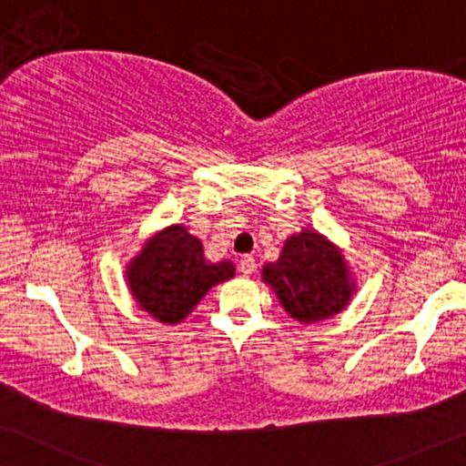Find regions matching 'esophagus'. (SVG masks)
I'll use <instances>...</instances> for the list:
<instances>
[{"mask_svg":"<svg viewBox=\"0 0 466 466\" xmlns=\"http://www.w3.org/2000/svg\"><path fill=\"white\" fill-rule=\"evenodd\" d=\"M255 268H258V264H255V258H251V255H245V258H242L240 264H238V270L245 274V277L253 274Z\"/></svg>","mask_w":466,"mask_h":466,"instance_id":"esophagus-1","label":"esophagus"}]
</instances>
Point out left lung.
<instances>
[{"label":"left lung","instance_id":"1","mask_svg":"<svg viewBox=\"0 0 466 466\" xmlns=\"http://www.w3.org/2000/svg\"><path fill=\"white\" fill-rule=\"evenodd\" d=\"M261 274L287 314L306 325L342 312L355 291L342 251L314 230L289 236L279 261Z\"/></svg>","mask_w":466,"mask_h":466}]
</instances>
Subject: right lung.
I'll return each mask as SVG.
<instances>
[{"label":"right lung","instance_id":"right-lung-1","mask_svg":"<svg viewBox=\"0 0 466 466\" xmlns=\"http://www.w3.org/2000/svg\"><path fill=\"white\" fill-rule=\"evenodd\" d=\"M232 277V261H207L202 242L183 226L154 234L127 268L133 298L156 320L168 325L186 319L211 287Z\"/></svg>","mask_w":466,"mask_h":466}]
</instances>
